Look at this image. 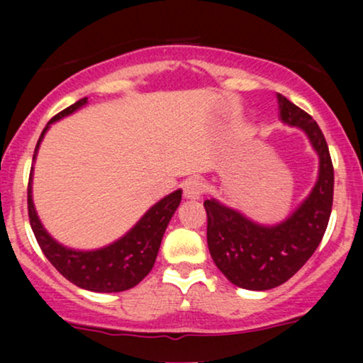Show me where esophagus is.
<instances>
[{"mask_svg":"<svg viewBox=\"0 0 363 363\" xmlns=\"http://www.w3.org/2000/svg\"><path fill=\"white\" fill-rule=\"evenodd\" d=\"M203 191H205V185L196 178H191L183 185V195H185L186 200H200Z\"/></svg>","mask_w":363,"mask_h":363,"instance_id":"1","label":"esophagus"}]
</instances>
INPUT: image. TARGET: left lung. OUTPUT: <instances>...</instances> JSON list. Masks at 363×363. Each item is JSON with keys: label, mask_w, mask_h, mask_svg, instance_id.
<instances>
[{"label": "left lung", "mask_w": 363, "mask_h": 363, "mask_svg": "<svg viewBox=\"0 0 363 363\" xmlns=\"http://www.w3.org/2000/svg\"><path fill=\"white\" fill-rule=\"evenodd\" d=\"M279 121L297 127L319 157V173L306 200L276 225H261L216 198L205 200L208 250L228 281L267 291L291 279L314 255L327 230L334 200V167L324 133L309 113L277 94Z\"/></svg>", "instance_id": "8db88e82"}]
</instances>
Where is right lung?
<instances>
[{"label": "right lung", "mask_w": 363, "mask_h": 363, "mask_svg": "<svg viewBox=\"0 0 363 363\" xmlns=\"http://www.w3.org/2000/svg\"><path fill=\"white\" fill-rule=\"evenodd\" d=\"M86 104L87 97H84L48 122L38 140L33 162H36L38 150L51 123L77 112ZM33 170L34 167H31L28 185L29 223L44 256L67 281L92 292H122L132 289L152 271L162 238L182 201V190L173 191L157 201L125 235L111 245L91 251L72 250L54 240L39 220L33 201Z\"/></svg>", "instance_id": "right-lung-1"}]
</instances>
